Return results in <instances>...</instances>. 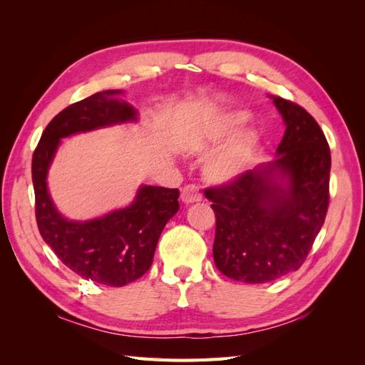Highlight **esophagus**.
Wrapping results in <instances>:
<instances>
[{"mask_svg": "<svg viewBox=\"0 0 365 365\" xmlns=\"http://www.w3.org/2000/svg\"><path fill=\"white\" fill-rule=\"evenodd\" d=\"M181 201H182L184 204H192V202L201 201L200 189H197V187L193 185V184L185 185L184 189H181Z\"/></svg>", "mask_w": 365, "mask_h": 365, "instance_id": "1", "label": "esophagus"}]
</instances>
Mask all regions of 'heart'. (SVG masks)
Instances as JSON below:
<instances>
[{"mask_svg": "<svg viewBox=\"0 0 365 365\" xmlns=\"http://www.w3.org/2000/svg\"><path fill=\"white\" fill-rule=\"evenodd\" d=\"M247 120L245 113H235L230 114L225 120L220 134H228L239 125ZM257 146V134L252 129H244L231 140L228 145L217 152L215 157L210 158L205 164V176L212 182H228L247 169L248 163L251 161L254 150Z\"/></svg>", "mask_w": 365, "mask_h": 365, "instance_id": "heart-1", "label": "heart"}]
</instances>
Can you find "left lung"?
Wrapping results in <instances>:
<instances>
[{
    "mask_svg": "<svg viewBox=\"0 0 365 365\" xmlns=\"http://www.w3.org/2000/svg\"><path fill=\"white\" fill-rule=\"evenodd\" d=\"M272 101L286 125L277 158L204 192L216 216V268L245 283L300 268L330 200V149L322 128L300 105Z\"/></svg>",
    "mask_w": 365,
    "mask_h": 365,
    "instance_id": "obj_1",
    "label": "left lung"
}]
</instances>
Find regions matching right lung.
I'll use <instances>...</instances> for the list:
<instances>
[{"mask_svg": "<svg viewBox=\"0 0 365 365\" xmlns=\"http://www.w3.org/2000/svg\"><path fill=\"white\" fill-rule=\"evenodd\" d=\"M120 93H96L65 108L42 132L31 160L36 224L42 239L73 272L114 288L140 279L150 268L161 231L180 210V190L143 185L129 207L74 222L59 215L46 180L61 138L137 120L135 109L115 98Z\"/></svg>", "mask_w": 365, "mask_h": 365, "instance_id": "obj_1", "label": "right lung"}]
</instances>
